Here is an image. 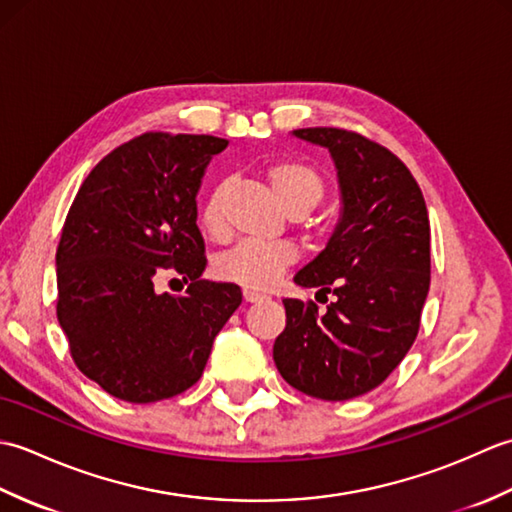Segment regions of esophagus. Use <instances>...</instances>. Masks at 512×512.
Wrapping results in <instances>:
<instances>
[{
    "mask_svg": "<svg viewBox=\"0 0 512 512\" xmlns=\"http://www.w3.org/2000/svg\"><path fill=\"white\" fill-rule=\"evenodd\" d=\"M266 295H262V292H255V290H244V301L246 303H257V301H264Z\"/></svg>",
    "mask_w": 512,
    "mask_h": 512,
    "instance_id": "esophagus-1",
    "label": "esophagus"
}]
</instances>
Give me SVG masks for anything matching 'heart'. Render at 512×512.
<instances>
[{
  "label": "heart",
  "instance_id": "heart-1",
  "mask_svg": "<svg viewBox=\"0 0 512 512\" xmlns=\"http://www.w3.org/2000/svg\"><path fill=\"white\" fill-rule=\"evenodd\" d=\"M266 178L275 198L290 215H306L321 202L325 193L321 173L299 160L275 162L268 167ZM224 198L226 182H215L200 204V228L213 239L224 235ZM295 259L297 250L288 242L244 239L215 259L213 273L226 284L242 286L246 290H266Z\"/></svg>",
  "mask_w": 512,
  "mask_h": 512
}]
</instances>
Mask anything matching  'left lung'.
Segmentation results:
<instances>
[{"label": "left lung", "mask_w": 512, "mask_h": 512, "mask_svg": "<svg viewBox=\"0 0 512 512\" xmlns=\"http://www.w3.org/2000/svg\"><path fill=\"white\" fill-rule=\"evenodd\" d=\"M330 151L341 217L295 284L336 297L284 299L286 330L273 358L288 385L321 400H350L378 387L416 341L431 281L429 213L402 160L374 140L339 127L295 129ZM328 299V297H325Z\"/></svg>", "instance_id": "1"}]
</instances>
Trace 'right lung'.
Returning <instances> with one entry per match:
<instances>
[{
	"mask_svg": "<svg viewBox=\"0 0 512 512\" xmlns=\"http://www.w3.org/2000/svg\"><path fill=\"white\" fill-rule=\"evenodd\" d=\"M228 140L149 132L83 180L57 248V319L76 367L107 394L147 405L200 380L217 332L242 303L235 284L200 279L204 171ZM167 269L188 295L158 296Z\"/></svg>",
	"mask_w": 512,
	"mask_h": 512,
	"instance_id": "add662e5",
	"label": "right lung"
}]
</instances>
